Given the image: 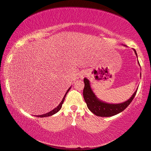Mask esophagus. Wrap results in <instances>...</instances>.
<instances>
[{
  "label": "esophagus",
  "instance_id": "obj_1",
  "mask_svg": "<svg viewBox=\"0 0 151 151\" xmlns=\"http://www.w3.org/2000/svg\"><path fill=\"white\" fill-rule=\"evenodd\" d=\"M86 75H87L86 72H85V71L81 72V74H80V78H81V79H83V78H84Z\"/></svg>",
  "mask_w": 151,
  "mask_h": 151
}]
</instances>
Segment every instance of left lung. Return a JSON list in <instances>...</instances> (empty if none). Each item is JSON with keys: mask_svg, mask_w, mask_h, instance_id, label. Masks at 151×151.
Segmentation results:
<instances>
[{"mask_svg": "<svg viewBox=\"0 0 151 151\" xmlns=\"http://www.w3.org/2000/svg\"><path fill=\"white\" fill-rule=\"evenodd\" d=\"M134 51L135 54L137 56L136 51L134 49ZM138 63L139 64V61ZM83 81H84L85 85L83 91V95L88 108L95 115L101 116V117H109V116H115L125 110L134 99L137 93V89H138L137 88L135 91V92L133 93V95H132L131 98L125 102L119 103V104H109V103L102 102V100H100L97 98L96 95L93 93L92 88H91L88 79L84 78Z\"/></svg>", "mask_w": 151, "mask_h": 151, "instance_id": "left-lung-1", "label": "left lung"}]
</instances>
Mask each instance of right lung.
I'll list each match as a JSON object with an SVG mask.
<instances>
[{
	"label": "right lung",
	"mask_w": 151,
	"mask_h": 151,
	"mask_svg": "<svg viewBox=\"0 0 151 151\" xmlns=\"http://www.w3.org/2000/svg\"><path fill=\"white\" fill-rule=\"evenodd\" d=\"M70 88H71V87H70V88L68 89V91H67V92H66V93H65V96L63 97V98L62 101H61V102H60V104H58V106H57V107H56L55 109H53L52 111H51L48 112V113L45 114H42V115H39V116H37V117H40V118H43V117H48V116H52V115H53V114H56L57 112L59 111H60V109H61V107H62V104H63V102H64V100H65V98L66 95L68 94V92H69V91H70Z\"/></svg>",
	"instance_id": "right-lung-1"
}]
</instances>
